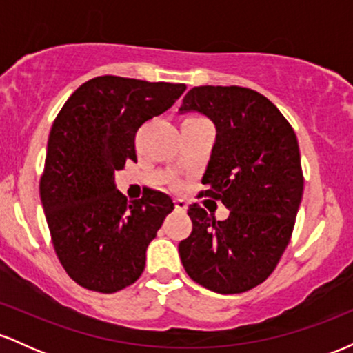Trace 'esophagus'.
I'll return each mask as SVG.
<instances>
[{
    "mask_svg": "<svg viewBox=\"0 0 353 353\" xmlns=\"http://www.w3.org/2000/svg\"><path fill=\"white\" fill-rule=\"evenodd\" d=\"M174 205H176V210H181V212L188 209V202L184 199H174Z\"/></svg>",
    "mask_w": 353,
    "mask_h": 353,
    "instance_id": "1",
    "label": "esophagus"
}]
</instances>
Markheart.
Returning a JSON list of instances; mask_svg holds the SVG:
<instances>
[{
  "mask_svg": "<svg viewBox=\"0 0 353 353\" xmlns=\"http://www.w3.org/2000/svg\"><path fill=\"white\" fill-rule=\"evenodd\" d=\"M192 117H197V116H192Z\"/></svg>",
  "mask_w": 353,
  "mask_h": 353,
  "instance_id": "heart-1",
  "label": "heart"
}]
</instances>
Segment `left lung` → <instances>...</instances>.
<instances>
[{"label": "left lung", "instance_id": "left-lung-1", "mask_svg": "<svg viewBox=\"0 0 353 353\" xmlns=\"http://www.w3.org/2000/svg\"><path fill=\"white\" fill-rule=\"evenodd\" d=\"M179 112H201L216 125L202 194L230 210L216 221L190 205L182 265L212 292H245L272 274L292 236L303 192L297 137L265 96L241 86L192 88Z\"/></svg>", "mask_w": 353, "mask_h": 353}]
</instances>
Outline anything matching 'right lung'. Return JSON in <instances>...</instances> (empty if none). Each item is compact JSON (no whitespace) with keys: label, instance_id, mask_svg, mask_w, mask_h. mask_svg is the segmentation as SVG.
Segmentation results:
<instances>
[{"label":"right lung","instance_id":"right-lung-1","mask_svg":"<svg viewBox=\"0 0 353 353\" xmlns=\"http://www.w3.org/2000/svg\"><path fill=\"white\" fill-rule=\"evenodd\" d=\"M184 91L185 84L99 76L56 116L39 196L61 265L84 289L112 294L143 274L148 245L174 204L151 189L128 201L114 172L136 163L137 129Z\"/></svg>","mask_w":353,"mask_h":353}]
</instances>
